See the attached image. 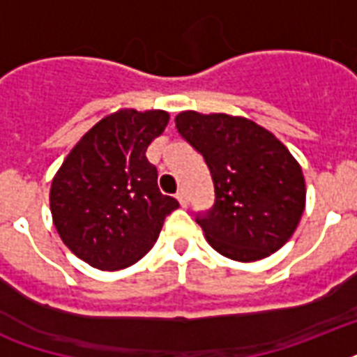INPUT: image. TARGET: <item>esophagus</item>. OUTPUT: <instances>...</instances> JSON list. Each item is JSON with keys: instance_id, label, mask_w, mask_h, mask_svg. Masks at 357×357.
I'll list each match as a JSON object with an SVG mask.
<instances>
[{"instance_id": "obj_1", "label": "esophagus", "mask_w": 357, "mask_h": 357, "mask_svg": "<svg viewBox=\"0 0 357 357\" xmlns=\"http://www.w3.org/2000/svg\"><path fill=\"white\" fill-rule=\"evenodd\" d=\"M176 198H178V202L181 204V206L187 207V204H189V195H187V190L179 189L178 195H176Z\"/></svg>"}]
</instances>
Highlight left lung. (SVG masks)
I'll use <instances>...</instances> for the list:
<instances>
[{
    "instance_id": "1",
    "label": "left lung",
    "mask_w": 357,
    "mask_h": 357,
    "mask_svg": "<svg viewBox=\"0 0 357 357\" xmlns=\"http://www.w3.org/2000/svg\"><path fill=\"white\" fill-rule=\"evenodd\" d=\"M178 133L206 161L215 204L198 213L207 243L235 261H257L287 243L304 213L302 168L280 140L252 120L185 111Z\"/></svg>"
}]
</instances>
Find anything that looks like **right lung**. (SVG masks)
Masks as SVG:
<instances>
[{"mask_svg": "<svg viewBox=\"0 0 357 357\" xmlns=\"http://www.w3.org/2000/svg\"><path fill=\"white\" fill-rule=\"evenodd\" d=\"M165 111L123 109L100 120L74 146L52 181L50 207L63 243L100 271L146 255L178 209L161 195L146 150L168 123Z\"/></svg>", "mask_w": 357, "mask_h": 357, "instance_id": "right-lung-1", "label": "right lung"}]
</instances>
